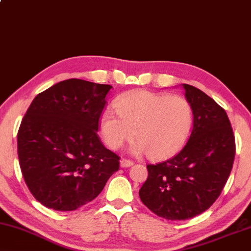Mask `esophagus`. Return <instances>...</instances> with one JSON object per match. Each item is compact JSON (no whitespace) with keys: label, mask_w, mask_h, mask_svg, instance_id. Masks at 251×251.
Masks as SVG:
<instances>
[{"label":"esophagus","mask_w":251,"mask_h":251,"mask_svg":"<svg viewBox=\"0 0 251 251\" xmlns=\"http://www.w3.org/2000/svg\"><path fill=\"white\" fill-rule=\"evenodd\" d=\"M120 165L121 167H130V166L133 165V161L130 159H126V158H122L120 160Z\"/></svg>","instance_id":"34e87169"}]
</instances>
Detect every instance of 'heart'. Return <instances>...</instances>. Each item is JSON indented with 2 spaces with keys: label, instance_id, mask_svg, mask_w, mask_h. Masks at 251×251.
<instances>
[{
  "label": "heart",
  "instance_id": "1",
  "mask_svg": "<svg viewBox=\"0 0 251 251\" xmlns=\"http://www.w3.org/2000/svg\"><path fill=\"white\" fill-rule=\"evenodd\" d=\"M115 109L118 114L106 110L100 121L105 144L117 150L134 134L133 151L153 160L174 155L192 128L193 111L183 96L134 91L119 98Z\"/></svg>",
  "mask_w": 251,
  "mask_h": 251
}]
</instances>
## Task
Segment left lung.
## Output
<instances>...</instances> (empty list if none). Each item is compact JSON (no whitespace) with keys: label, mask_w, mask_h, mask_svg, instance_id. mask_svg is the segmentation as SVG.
<instances>
[{"label":"left lung","mask_w":251,"mask_h":251,"mask_svg":"<svg viewBox=\"0 0 251 251\" xmlns=\"http://www.w3.org/2000/svg\"><path fill=\"white\" fill-rule=\"evenodd\" d=\"M193 111L188 141L174 157L147 165L139 196L158 217L187 220L206 211L221 194L232 169L236 141L226 111L199 88L183 84Z\"/></svg>","instance_id":"left-lung-1"}]
</instances>
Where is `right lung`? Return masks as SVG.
I'll use <instances>...</instances> for the list:
<instances>
[{
	"label": "right lung",
	"mask_w": 251,
	"mask_h": 251,
	"mask_svg": "<svg viewBox=\"0 0 251 251\" xmlns=\"http://www.w3.org/2000/svg\"><path fill=\"white\" fill-rule=\"evenodd\" d=\"M112 86L63 80L38 94L18 131V156L33 198L57 211L93 201L119 171V157L98 134Z\"/></svg>",
	"instance_id": "right-lung-1"
}]
</instances>
